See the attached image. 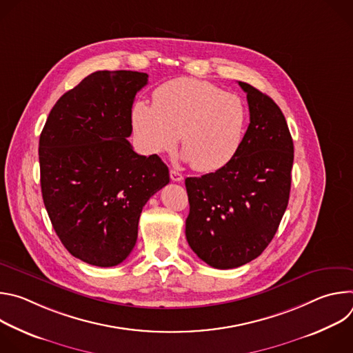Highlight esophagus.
I'll list each match as a JSON object with an SVG mask.
<instances>
[{
    "label": "esophagus",
    "mask_w": 353,
    "mask_h": 353,
    "mask_svg": "<svg viewBox=\"0 0 353 353\" xmlns=\"http://www.w3.org/2000/svg\"><path fill=\"white\" fill-rule=\"evenodd\" d=\"M170 179H172V181H181L184 177H183V174L180 173V172H177V170H174V169H172L170 170Z\"/></svg>",
    "instance_id": "34e87169"
}]
</instances>
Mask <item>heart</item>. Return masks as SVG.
<instances>
[{
  "label": "heart",
  "instance_id": "obj_1",
  "mask_svg": "<svg viewBox=\"0 0 353 353\" xmlns=\"http://www.w3.org/2000/svg\"><path fill=\"white\" fill-rule=\"evenodd\" d=\"M131 127L145 154L173 150L181 141L183 158L196 172L226 166L244 141L250 113L244 100L216 85L176 78L154 92V105L137 100Z\"/></svg>",
  "mask_w": 353,
  "mask_h": 353
}]
</instances>
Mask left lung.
Listing matches in <instances>:
<instances>
[{
	"label": "left lung",
	"instance_id": "left-lung-1",
	"mask_svg": "<svg viewBox=\"0 0 353 353\" xmlns=\"http://www.w3.org/2000/svg\"><path fill=\"white\" fill-rule=\"evenodd\" d=\"M247 93L250 124L236 157L215 173L187 177L185 237L194 253L219 270L257 259L286 211L293 141L281 109L265 93Z\"/></svg>",
	"mask_w": 353,
	"mask_h": 353
}]
</instances>
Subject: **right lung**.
I'll list each match as a JSON object with an SVG mask.
<instances>
[{"instance_id":"1","label":"right lung","mask_w":353,"mask_h":353,"mask_svg":"<svg viewBox=\"0 0 353 353\" xmlns=\"http://www.w3.org/2000/svg\"><path fill=\"white\" fill-rule=\"evenodd\" d=\"M148 74L96 71L65 92L39 141L40 185L52 225L70 253L114 267L132 251L146 201L165 187L158 155L134 152L131 108Z\"/></svg>"}]
</instances>
